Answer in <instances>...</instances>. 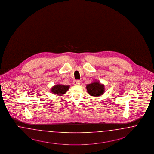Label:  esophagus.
Returning a JSON list of instances; mask_svg holds the SVG:
<instances>
[{
  "instance_id": "34e87169",
  "label": "esophagus",
  "mask_w": 154,
  "mask_h": 154,
  "mask_svg": "<svg viewBox=\"0 0 154 154\" xmlns=\"http://www.w3.org/2000/svg\"><path fill=\"white\" fill-rule=\"evenodd\" d=\"M81 84V82L79 80H75L73 81V85H79Z\"/></svg>"
}]
</instances>
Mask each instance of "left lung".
I'll list each match as a JSON object with an SVG mask.
<instances>
[{
	"instance_id": "left-lung-1",
	"label": "left lung",
	"mask_w": 154,
	"mask_h": 154,
	"mask_svg": "<svg viewBox=\"0 0 154 154\" xmlns=\"http://www.w3.org/2000/svg\"><path fill=\"white\" fill-rule=\"evenodd\" d=\"M88 93L93 97H99L103 94L105 91L104 85L97 81H94L91 84L86 85Z\"/></svg>"
}]
</instances>
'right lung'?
Returning <instances> with one entry per match:
<instances>
[{"label": "right lung", "mask_w": 154, "mask_h": 154, "mask_svg": "<svg viewBox=\"0 0 154 154\" xmlns=\"http://www.w3.org/2000/svg\"><path fill=\"white\" fill-rule=\"evenodd\" d=\"M69 85H63L60 84H57L54 85L51 89L52 93L55 94L57 95H62L66 93V91L69 89Z\"/></svg>", "instance_id": "add662e5"}]
</instances>
